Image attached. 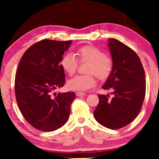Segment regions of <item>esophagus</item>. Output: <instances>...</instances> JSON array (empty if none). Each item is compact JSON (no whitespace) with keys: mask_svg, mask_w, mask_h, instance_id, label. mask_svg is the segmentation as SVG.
<instances>
[{"mask_svg":"<svg viewBox=\"0 0 159 159\" xmlns=\"http://www.w3.org/2000/svg\"><path fill=\"white\" fill-rule=\"evenodd\" d=\"M76 95L77 96H84V95H85V93H82V92H77L76 93Z\"/></svg>","mask_w":159,"mask_h":159,"instance_id":"esophagus-1","label":"esophagus"}]
</instances>
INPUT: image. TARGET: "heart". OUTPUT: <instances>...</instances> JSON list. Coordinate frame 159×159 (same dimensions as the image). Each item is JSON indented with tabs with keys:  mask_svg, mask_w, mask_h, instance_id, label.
I'll use <instances>...</instances> for the list:
<instances>
[{
	"mask_svg": "<svg viewBox=\"0 0 159 159\" xmlns=\"http://www.w3.org/2000/svg\"><path fill=\"white\" fill-rule=\"evenodd\" d=\"M78 59L81 63L88 62L86 68L88 75H77L68 82L69 89L73 90H88L96 84L95 76L101 80H106L113 69L111 58L104 54L101 49L94 46L81 47L77 50ZM61 66L69 75H73L77 71L78 61L75 54L67 53L61 61Z\"/></svg>",
	"mask_w": 159,
	"mask_h": 159,
	"instance_id": "heart-1",
	"label": "heart"
}]
</instances>
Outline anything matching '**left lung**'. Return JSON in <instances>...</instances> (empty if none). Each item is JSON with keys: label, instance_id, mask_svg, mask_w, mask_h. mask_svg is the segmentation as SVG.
Returning a JSON list of instances; mask_svg holds the SVG:
<instances>
[{"label": "left lung", "instance_id": "1", "mask_svg": "<svg viewBox=\"0 0 159 159\" xmlns=\"http://www.w3.org/2000/svg\"><path fill=\"white\" fill-rule=\"evenodd\" d=\"M113 69L102 88L111 90L114 97L98 95L94 111L96 121L103 127L120 129L131 123L140 111L145 95V75L133 50L114 38L108 40Z\"/></svg>", "mask_w": 159, "mask_h": 159}]
</instances>
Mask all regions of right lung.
Here are the masks:
<instances>
[{"label": "right lung", "instance_id": "obj_1", "mask_svg": "<svg viewBox=\"0 0 159 159\" xmlns=\"http://www.w3.org/2000/svg\"><path fill=\"white\" fill-rule=\"evenodd\" d=\"M71 43L43 40L29 48L19 61L15 77L16 102L25 119L37 129L54 131L68 121L75 93L51 94L66 81L60 63Z\"/></svg>", "mask_w": 159, "mask_h": 159}]
</instances>
